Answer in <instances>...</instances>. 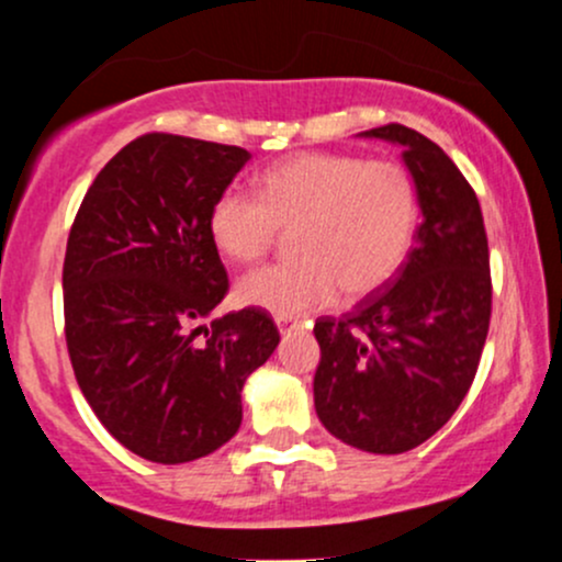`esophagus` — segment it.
Instances as JSON below:
<instances>
[{
    "instance_id": "34e87169",
    "label": "esophagus",
    "mask_w": 562,
    "mask_h": 562,
    "mask_svg": "<svg viewBox=\"0 0 562 562\" xmlns=\"http://www.w3.org/2000/svg\"><path fill=\"white\" fill-rule=\"evenodd\" d=\"M274 322H277V327H280L282 333H285L288 327H295V325H299V319H295V317H274Z\"/></svg>"
}]
</instances>
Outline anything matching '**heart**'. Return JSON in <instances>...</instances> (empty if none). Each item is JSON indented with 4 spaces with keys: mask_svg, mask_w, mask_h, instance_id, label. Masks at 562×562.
Listing matches in <instances>:
<instances>
[{
    "mask_svg": "<svg viewBox=\"0 0 562 562\" xmlns=\"http://www.w3.org/2000/svg\"><path fill=\"white\" fill-rule=\"evenodd\" d=\"M280 229H295L299 259L254 269L235 295L274 317H301L338 293L364 299L404 267L420 229V192L393 160L301 153L261 173L259 198L227 190L211 205V240L229 261H259Z\"/></svg>",
    "mask_w": 562,
    "mask_h": 562,
    "instance_id": "b5f03b06",
    "label": "heart"
}]
</instances>
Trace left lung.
<instances>
[{
	"mask_svg": "<svg viewBox=\"0 0 562 562\" xmlns=\"http://www.w3.org/2000/svg\"><path fill=\"white\" fill-rule=\"evenodd\" d=\"M362 137L402 147L423 222L383 288L314 325V406L348 447L402 454L449 423L479 370L492 319L488 240L473 187L436 142L402 124Z\"/></svg>",
	"mask_w": 562,
	"mask_h": 562,
	"instance_id": "left-lung-1",
	"label": "left lung"
}]
</instances>
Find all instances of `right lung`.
<instances>
[{
	"instance_id": "1",
	"label": "right lung",
	"mask_w": 562,
	"mask_h": 562,
	"mask_svg": "<svg viewBox=\"0 0 562 562\" xmlns=\"http://www.w3.org/2000/svg\"><path fill=\"white\" fill-rule=\"evenodd\" d=\"M248 160L235 145L142 134L97 173L70 227L63 308L79 389L115 441L160 465L237 434L245 378L280 344L254 306L202 325L229 290L211 205Z\"/></svg>"
}]
</instances>
